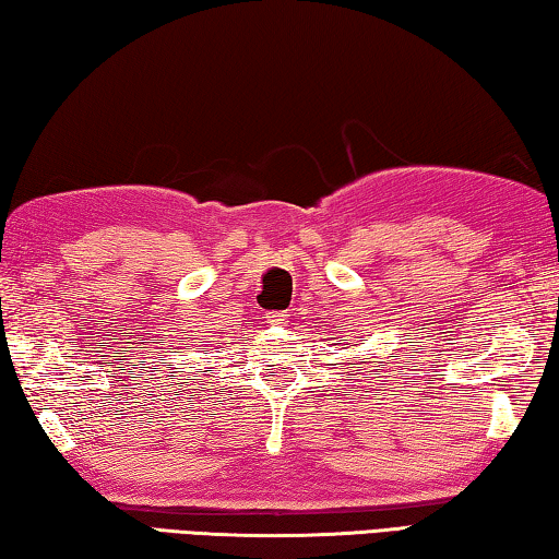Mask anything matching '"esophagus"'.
<instances>
[{"mask_svg":"<svg viewBox=\"0 0 559 559\" xmlns=\"http://www.w3.org/2000/svg\"><path fill=\"white\" fill-rule=\"evenodd\" d=\"M288 320V316L283 313V310H269L266 313V323H271V325H283Z\"/></svg>","mask_w":559,"mask_h":559,"instance_id":"esophagus-1","label":"esophagus"}]
</instances>
